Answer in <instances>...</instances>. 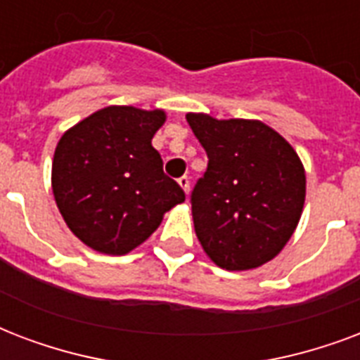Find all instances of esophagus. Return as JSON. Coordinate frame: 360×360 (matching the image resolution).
<instances>
[{
    "instance_id": "esophagus-1",
    "label": "esophagus",
    "mask_w": 360,
    "mask_h": 360,
    "mask_svg": "<svg viewBox=\"0 0 360 360\" xmlns=\"http://www.w3.org/2000/svg\"><path fill=\"white\" fill-rule=\"evenodd\" d=\"M178 184H180V188L186 191V195L189 193V178L188 176H182L180 180H178Z\"/></svg>"
}]
</instances>
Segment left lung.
I'll return each mask as SVG.
<instances>
[{"label":"left lung","mask_w":360,"mask_h":360,"mask_svg":"<svg viewBox=\"0 0 360 360\" xmlns=\"http://www.w3.org/2000/svg\"><path fill=\"white\" fill-rule=\"evenodd\" d=\"M208 155L191 193L195 233L225 270H250L283 250L299 225L306 174L293 146L259 120L186 114Z\"/></svg>","instance_id":"left-lung-1"}]
</instances>
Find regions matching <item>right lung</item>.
<instances>
[{
  "mask_svg": "<svg viewBox=\"0 0 360 360\" xmlns=\"http://www.w3.org/2000/svg\"><path fill=\"white\" fill-rule=\"evenodd\" d=\"M165 118L160 108L112 105L61 135L52 161L56 205L91 250L129 253L160 227L165 212L186 200L152 146Z\"/></svg>",
  "mask_w": 360,
  "mask_h": 360,
  "instance_id": "add662e5",
  "label": "right lung"
}]
</instances>
